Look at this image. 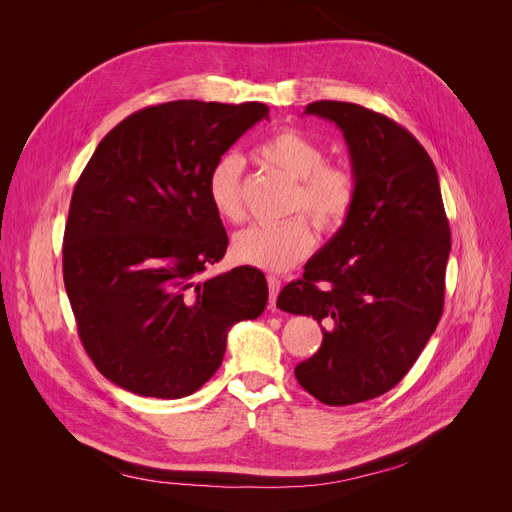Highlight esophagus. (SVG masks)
Wrapping results in <instances>:
<instances>
[{
    "label": "esophagus",
    "mask_w": 512,
    "mask_h": 512,
    "mask_svg": "<svg viewBox=\"0 0 512 512\" xmlns=\"http://www.w3.org/2000/svg\"><path fill=\"white\" fill-rule=\"evenodd\" d=\"M280 286H282V282H280L276 276H267V288H270V305H272V307L276 305Z\"/></svg>",
    "instance_id": "34e87169"
}]
</instances>
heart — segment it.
I'll use <instances>...</instances> for the list:
<instances>
[{
	"label": "heart",
	"instance_id": "b5f03b06",
	"mask_svg": "<svg viewBox=\"0 0 512 512\" xmlns=\"http://www.w3.org/2000/svg\"><path fill=\"white\" fill-rule=\"evenodd\" d=\"M259 155L290 178H297L292 211L305 209L319 230L338 232L353 215L359 199L355 174L344 166L328 164L326 149L305 132L280 128L259 145ZM205 186L207 199L222 220H242V159L236 153L215 159ZM313 242L311 224L297 215L280 224H253L236 232L232 257L265 272H286L311 253Z\"/></svg>",
	"mask_w": 512,
	"mask_h": 512
}]
</instances>
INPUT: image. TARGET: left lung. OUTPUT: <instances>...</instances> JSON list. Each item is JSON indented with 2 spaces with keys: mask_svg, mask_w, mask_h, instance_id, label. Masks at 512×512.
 <instances>
[{
  "mask_svg": "<svg viewBox=\"0 0 512 512\" xmlns=\"http://www.w3.org/2000/svg\"><path fill=\"white\" fill-rule=\"evenodd\" d=\"M305 114L342 130L359 199L276 305L319 321V351L294 375L319 402L344 407L394 388L434 334L450 226L434 161L407 128L346 101H315Z\"/></svg>",
  "mask_w": 512,
  "mask_h": 512,
  "instance_id": "8db88e82",
  "label": "left lung"
}]
</instances>
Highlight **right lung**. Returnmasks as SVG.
Masks as SVG:
<instances>
[{"label": "right lung", "mask_w": 512, "mask_h": 512, "mask_svg": "<svg viewBox=\"0 0 512 512\" xmlns=\"http://www.w3.org/2000/svg\"><path fill=\"white\" fill-rule=\"evenodd\" d=\"M270 107L182 99L124 118L80 174L64 230V286L95 367L139 396L182 398L218 371L234 324L267 303L257 267L201 278L228 234L207 174Z\"/></svg>", "instance_id": "right-lung-1"}]
</instances>
